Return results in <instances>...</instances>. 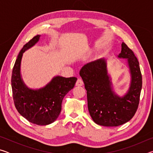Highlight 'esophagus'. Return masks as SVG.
Returning <instances> with one entry per match:
<instances>
[{
  "label": "esophagus",
  "instance_id": "esophagus-1",
  "mask_svg": "<svg viewBox=\"0 0 153 153\" xmlns=\"http://www.w3.org/2000/svg\"><path fill=\"white\" fill-rule=\"evenodd\" d=\"M83 84H84V82H83L82 79H81L80 78L77 79V82L76 83V86H83Z\"/></svg>",
  "mask_w": 153,
  "mask_h": 153
}]
</instances>
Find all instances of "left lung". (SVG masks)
<instances>
[{
    "label": "left lung",
    "instance_id": "left-lung-1",
    "mask_svg": "<svg viewBox=\"0 0 153 153\" xmlns=\"http://www.w3.org/2000/svg\"><path fill=\"white\" fill-rule=\"evenodd\" d=\"M118 57L128 59L131 79L128 92L123 97L113 91L105 59L86 64L79 71L87 91L90 115L100 126L122 125L134 117L138 107L142 85L139 62L134 52L124 42L121 44Z\"/></svg>",
    "mask_w": 153,
    "mask_h": 153
}]
</instances>
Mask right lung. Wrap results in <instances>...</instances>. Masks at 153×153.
<instances>
[{"label": "right lung", "mask_w": 153, "mask_h": 153, "mask_svg": "<svg viewBox=\"0 0 153 153\" xmlns=\"http://www.w3.org/2000/svg\"><path fill=\"white\" fill-rule=\"evenodd\" d=\"M40 36H34L19 52L13 69L11 87L15 108L20 115L31 123L46 126L59 117L63 98L74 87L77 78L56 76L45 87L38 90L25 86L20 74L23 53L37 43Z\"/></svg>", "instance_id": "right-lung-1"}]
</instances>
